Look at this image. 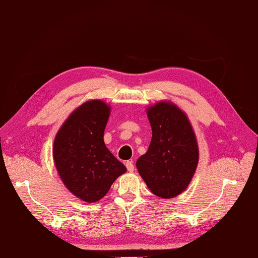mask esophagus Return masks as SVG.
<instances>
[{
  "label": "esophagus",
  "instance_id": "esophagus-1",
  "mask_svg": "<svg viewBox=\"0 0 258 258\" xmlns=\"http://www.w3.org/2000/svg\"><path fill=\"white\" fill-rule=\"evenodd\" d=\"M125 167H127V170L129 171V172H134L135 165H134L133 161H127V162H125Z\"/></svg>",
  "mask_w": 258,
  "mask_h": 258
}]
</instances>
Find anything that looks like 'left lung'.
Listing matches in <instances>:
<instances>
[{"label":"left lung","mask_w":258,"mask_h":258,"mask_svg":"<svg viewBox=\"0 0 258 258\" xmlns=\"http://www.w3.org/2000/svg\"><path fill=\"white\" fill-rule=\"evenodd\" d=\"M152 138L137 169L150 191L171 199L187 187L199 161L197 138L185 113L171 102L148 108Z\"/></svg>","instance_id":"obj_1"}]
</instances>
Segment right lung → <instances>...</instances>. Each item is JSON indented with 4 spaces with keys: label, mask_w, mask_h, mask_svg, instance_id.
I'll return each instance as SVG.
<instances>
[{
    "label": "right lung",
    "mask_w": 258,
    "mask_h": 258,
    "mask_svg": "<svg viewBox=\"0 0 258 258\" xmlns=\"http://www.w3.org/2000/svg\"><path fill=\"white\" fill-rule=\"evenodd\" d=\"M109 113L104 101L85 102L68 117L54 141V161L61 181L85 202L105 197L113 181L127 171L104 142Z\"/></svg>",
    "instance_id": "obj_1"
}]
</instances>
